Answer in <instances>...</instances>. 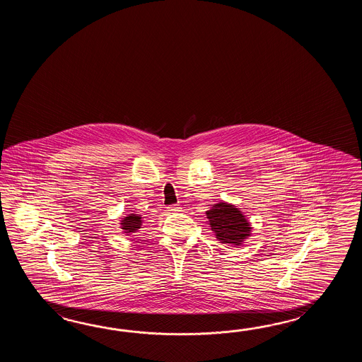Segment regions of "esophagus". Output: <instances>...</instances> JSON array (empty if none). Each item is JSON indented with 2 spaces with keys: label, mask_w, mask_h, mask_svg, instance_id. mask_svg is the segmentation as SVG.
Instances as JSON below:
<instances>
[{
  "label": "esophagus",
  "mask_w": 362,
  "mask_h": 362,
  "mask_svg": "<svg viewBox=\"0 0 362 362\" xmlns=\"http://www.w3.org/2000/svg\"><path fill=\"white\" fill-rule=\"evenodd\" d=\"M168 209H170V211H172V212H177V211H180V209H181V207H180V204H172V206H170V207H168Z\"/></svg>",
  "instance_id": "obj_1"
}]
</instances>
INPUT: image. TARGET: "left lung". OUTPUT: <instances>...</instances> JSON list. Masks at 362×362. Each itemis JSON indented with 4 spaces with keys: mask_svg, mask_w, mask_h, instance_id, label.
Segmentation results:
<instances>
[{
    "mask_svg": "<svg viewBox=\"0 0 362 362\" xmlns=\"http://www.w3.org/2000/svg\"><path fill=\"white\" fill-rule=\"evenodd\" d=\"M211 229L215 231L216 238L221 243L239 246L243 239L250 235V223L245 216L228 203H217L207 211Z\"/></svg>",
    "mask_w": 362,
    "mask_h": 362,
    "instance_id": "left-lung-1",
    "label": "left lung"
}]
</instances>
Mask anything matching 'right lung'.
<instances>
[{"label":"right lung","mask_w":362,"mask_h":362,"mask_svg":"<svg viewBox=\"0 0 362 362\" xmlns=\"http://www.w3.org/2000/svg\"><path fill=\"white\" fill-rule=\"evenodd\" d=\"M122 225H123L122 228L125 230V233H134L141 226V217L131 214V215H128L124 218Z\"/></svg>","instance_id":"1"}]
</instances>
